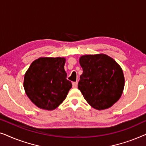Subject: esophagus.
Masks as SVG:
<instances>
[{
	"label": "esophagus",
	"mask_w": 146,
	"mask_h": 146,
	"mask_svg": "<svg viewBox=\"0 0 146 146\" xmlns=\"http://www.w3.org/2000/svg\"><path fill=\"white\" fill-rule=\"evenodd\" d=\"M72 86H73V88H77L78 82H72Z\"/></svg>",
	"instance_id": "obj_1"
}]
</instances>
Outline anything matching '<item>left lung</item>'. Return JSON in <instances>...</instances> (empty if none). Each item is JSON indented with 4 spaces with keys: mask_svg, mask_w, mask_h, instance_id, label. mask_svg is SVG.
<instances>
[{
    "mask_svg": "<svg viewBox=\"0 0 146 146\" xmlns=\"http://www.w3.org/2000/svg\"><path fill=\"white\" fill-rule=\"evenodd\" d=\"M83 73L78 88L94 108L108 109L120 98L124 88V76L118 64L104 54L80 58Z\"/></svg>",
    "mask_w": 146,
    "mask_h": 146,
    "instance_id": "left-lung-1",
    "label": "left lung"
}]
</instances>
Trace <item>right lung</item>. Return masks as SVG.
<instances>
[{"label": "right lung", "instance_id": "obj_1", "mask_svg": "<svg viewBox=\"0 0 146 146\" xmlns=\"http://www.w3.org/2000/svg\"><path fill=\"white\" fill-rule=\"evenodd\" d=\"M65 62L64 58L41 57L26 72L24 88L37 107L52 110L66 99L72 84L66 79Z\"/></svg>", "mask_w": 146, "mask_h": 146}]
</instances>
